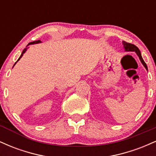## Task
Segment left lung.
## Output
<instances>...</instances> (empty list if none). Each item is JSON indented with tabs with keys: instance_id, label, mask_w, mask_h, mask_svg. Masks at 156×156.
Wrapping results in <instances>:
<instances>
[{
	"instance_id": "1",
	"label": "left lung",
	"mask_w": 156,
	"mask_h": 156,
	"mask_svg": "<svg viewBox=\"0 0 156 156\" xmlns=\"http://www.w3.org/2000/svg\"><path fill=\"white\" fill-rule=\"evenodd\" d=\"M122 44H123V48H124L125 51H132V52H135V53H136L138 56H139V60L141 61V64H142L143 66L145 67L147 70H148L147 66V64L145 62H144V61L143 60L142 57H141V52L139 51V48H138L136 45H134V44L128 43V42H125V41H123L122 42Z\"/></svg>"
}]
</instances>
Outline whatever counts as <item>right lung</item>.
I'll list each match as a JSON object with an SVG mask.
<instances>
[{
    "mask_svg": "<svg viewBox=\"0 0 156 156\" xmlns=\"http://www.w3.org/2000/svg\"><path fill=\"white\" fill-rule=\"evenodd\" d=\"M41 42H41V41H40V40H37V41H34V42H30V43H28V45H27V46H26V48H25V49H24V50H23V52H22V53H21V55H20V58H18V60H17V62H15V64H14V66H15V64H16V63H17V62H18V61H19L20 59V58H22V56H23V54H24V53H26V51H27V49H28V45H30V44H38V43H41ZM14 66H13V67H14Z\"/></svg>",
    "mask_w": 156,
    "mask_h": 156,
    "instance_id": "add662e5",
    "label": "right lung"
}]
</instances>
